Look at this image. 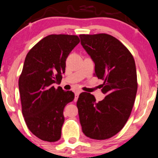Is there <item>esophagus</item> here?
I'll use <instances>...</instances> for the list:
<instances>
[{
  "instance_id": "34e87169",
  "label": "esophagus",
  "mask_w": 158,
  "mask_h": 158,
  "mask_svg": "<svg viewBox=\"0 0 158 158\" xmlns=\"http://www.w3.org/2000/svg\"><path fill=\"white\" fill-rule=\"evenodd\" d=\"M79 94H80V92H76L75 94H74V101H77V99H78L79 97Z\"/></svg>"
}]
</instances>
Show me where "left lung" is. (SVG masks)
Returning <instances> with one entry per match:
<instances>
[{
    "instance_id": "8db88e82",
    "label": "left lung",
    "mask_w": 158,
    "mask_h": 158,
    "mask_svg": "<svg viewBox=\"0 0 158 158\" xmlns=\"http://www.w3.org/2000/svg\"><path fill=\"white\" fill-rule=\"evenodd\" d=\"M81 44L95 63V75L104 81L103 100L81 93L77 102L83 133L97 140L116 135L127 123L136 96L135 61L120 40L107 34L80 35Z\"/></svg>"
}]
</instances>
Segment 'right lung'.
<instances>
[{
  "label": "right lung",
  "mask_w": 158,
  "mask_h": 158,
  "mask_svg": "<svg viewBox=\"0 0 158 158\" xmlns=\"http://www.w3.org/2000/svg\"><path fill=\"white\" fill-rule=\"evenodd\" d=\"M79 42L77 35H50L25 57L19 79L22 111L28 128L41 140L53 142L61 137L64 108L74 94L53 84L61 82L66 59Z\"/></svg>",
  "instance_id": "obj_1"
}]
</instances>
